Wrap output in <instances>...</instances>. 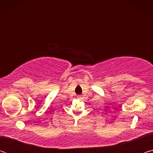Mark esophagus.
<instances>
[{"label": "esophagus", "instance_id": "34e87169", "mask_svg": "<svg viewBox=\"0 0 153 153\" xmlns=\"http://www.w3.org/2000/svg\"><path fill=\"white\" fill-rule=\"evenodd\" d=\"M77 98H80V97H79V96H78V97H77Z\"/></svg>", "mask_w": 153, "mask_h": 153}]
</instances>
